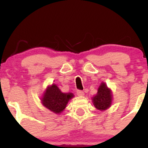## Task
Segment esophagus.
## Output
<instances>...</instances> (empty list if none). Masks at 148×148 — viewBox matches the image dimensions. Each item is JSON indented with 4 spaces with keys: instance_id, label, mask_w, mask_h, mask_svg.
<instances>
[{
    "instance_id": "obj_1",
    "label": "esophagus",
    "mask_w": 148,
    "mask_h": 148,
    "mask_svg": "<svg viewBox=\"0 0 148 148\" xmlns=\"http://www.w3.org/2000/svg\"><path fill=\"white\" fill-rule=\"evenodd\" d=\"M76 93H77V95L79 97H83V96H84V95H85L84 92L82 90H77Z\"/></svg>"
}]
</instances>
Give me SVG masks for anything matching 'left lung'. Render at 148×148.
Returning a JSON list of instances; mask_svg holds the SVG:
<instances>
[{
	"label": "left lung",
	"instance_id": "1",
	"mask_svg": "<svg viewBox=\"0 0 148 148\" xmlns=\"http://www.w3.org/2000/svg\"><path fill=\"white\" fill-rule=\"evenodd\" d=\"M92 101L95 107L100 111H106L111 107L113 101V93L104 82L101 83L97 89V93L92 97Z\"/></svg>",
	"mask_w": 148,
	"mask_h": 148
}]
</instances>
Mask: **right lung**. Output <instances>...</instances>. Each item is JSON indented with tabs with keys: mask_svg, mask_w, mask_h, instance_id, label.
<instances>
[{
	"mask_svg": "<svg viewBox=\"0 0 148 148\" xmlns=\"http://www.w3.org/2000/svg\"><path fill=\"white\" fill-rule=\"evenodd\" d=\"M74 97L72 92H62L55 84L47 86L41 97V103L56 114H60L65 109L69 101Z\"/></svg>",
	"mask_w": 148,
	"mask_h": 148,
	"instance_id": "right-lung-1",
	"label": "right lung"
}]
</instances>
